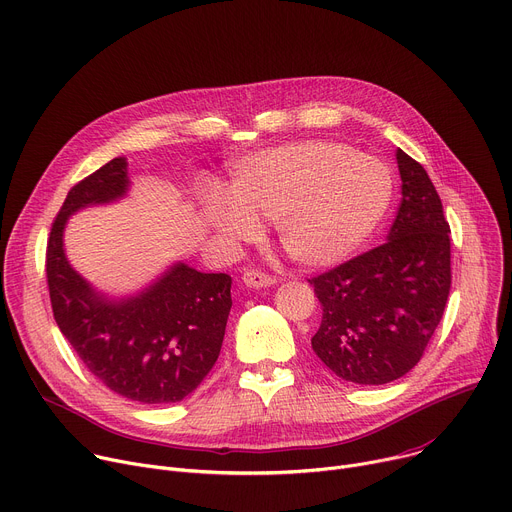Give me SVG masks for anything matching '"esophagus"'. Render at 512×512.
Masks as SVG:
<instances>
[{"label":"esophagus","mask_w":512,"mask_h":512,"mask_svg":"<svg viewBox=\"0 0 512 512\" xmlns=\"http://www.w3.org/2000/svg\"><path fill=\"white\" fill-rule=\"evenodd\" d=\"M242 282L250 289H266V287L274 285V276H270L262 270H256V268H248L242 274Z\"/></svg>","instance_id":"obj_1"}]
</instances>
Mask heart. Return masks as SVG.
<instances>
[{
	"mask_svg": "<svg viewBox=\"0 0 512 512\" xmlns=\"http://www.w3.org/2000/svg\"><path fill=\"white\" fill-rule=\"evenodd\" d=\"M390 199L392 175L382 160L307 140L242 158L232 195L209 193L203 217L227 242H252L260 219H274L280 246L297 264L329 268L374 234Z\"/></svg>",
	"mask_w": 512,
	"mask_h": 512,
	"instance_id": "heart-1",
	"label": "heart"
}]
</instances>
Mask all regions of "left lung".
<instances>
[{
  "mask_svg": "<svg viewBox=\"0 0 512 512\" xmlns=\"http://www.w3.org/2000/svg\"><path fill=\"white\" fill-rule=\"evenodd\" d=\"M401 205L388 242L309 282L323 307L311 346L342 380L386 384L421 360L451 287L449 223L427 170L396 150Z\"/></svg>",
  "mask_w": 512,
  "mask_h": 512,
  "instance_id": "left-lung-1",
  "label": "left lung"
}]
</instances>
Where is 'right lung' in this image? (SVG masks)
I'll return each instance as SVG.
<instances>
[{"instance_id":"1","label":"right lung","mask_w":512,"mask_h":512,"mask_svg":"<svg viewBox=\"0 0 512 512\" xmlns=\"http://www.w3.org/2000/svg\"><path fill=\"white\" fill-rule=\"evenodd\" d=\"M128 187V160L120 156L69 191L46 246L52 313L85 368L109 390L144 405L179 403L217 362L232 276L177 262L134 297L97 293L67 260L65 225L79 209L122 199Z\"/></svg>"}]
</instances>
